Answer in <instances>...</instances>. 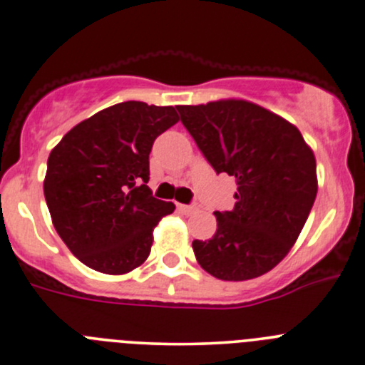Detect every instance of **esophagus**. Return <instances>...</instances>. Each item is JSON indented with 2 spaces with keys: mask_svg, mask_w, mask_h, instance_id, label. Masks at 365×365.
Here are the masks:
<instances>
[{
  "mask_svg": "<svg viewBox=\"0 0 365 365\" xmlns=\"http://www.w3.org/2000/svg\"><path fill=\"white\" fill-rule=\"evenodd\" d=\"M178 208H179V210L182 212V214H186V215H190V214H193V212H196V207H195V205L178 203Z\"/></svg>",
  "mask_w": 365,
  "mask_h": 365,
  "instance_id": "1",
  "label": "esophagus"
}]
</instances>
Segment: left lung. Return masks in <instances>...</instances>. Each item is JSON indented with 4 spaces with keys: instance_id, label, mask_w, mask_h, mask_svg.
Listing matches in <instances>:
<instances>
[{
    "instance_id": "left-lung-1",
    "label": "left lung",
    "mask_w": 365,
    "mask_h": 365,
    "mask_svg": "<svg viewBox=\"0 0 365 365\" xmlns=\"http://www.w3.org/2000/svg\"><path fill=\"white\" fill-rule=\"evenodd\" d=\"M175 108L217 174L237 186L235 208L215 212V235L193 241L196 260L217 279H255L288 255L305 226L319 187L314 151L297 125L252 101Z\"/></svg>"
}]
</instances>
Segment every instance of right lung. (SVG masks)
<instances>
[{
  "mask_svg": "<svg viewBox=\"0 0 365 365\" xmlns=\"http://www.w3.org/2000/svg\"><path fill=\"white\" fill-rule=\"evenodd\" d=\"M178 122L174 106L124 101L79 122L51 150L44 198L56 232L84 265L118 276L148 259L153 229L175 208L146 186L150 151Z\"/></svg>",
  "mask_w": 365,
  "mask_h": 365,
  "instance_id": "add662e5",
  "label": "right lung"
}]
</instances>
